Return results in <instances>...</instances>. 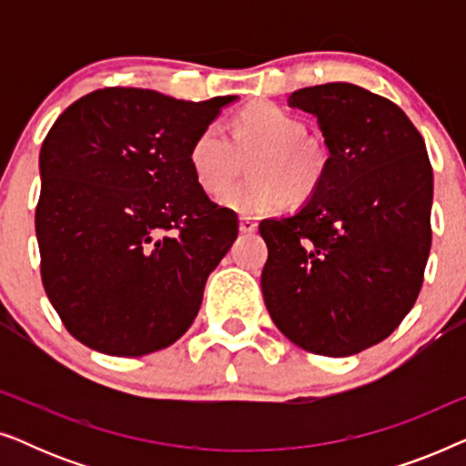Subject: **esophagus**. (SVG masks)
I'll return each instance as SVG.
<instances>
[{
    "label": "esophagus",
    "instance_id": "esophagus-1",
    "mask_svg": "<svg viewBox=\"0 0 466 466\" xmlns=\"http://www.w3.org/2000/svg\"><path fill=\"white\" fill-rule=\"evenodd\" d=\"M257 228H258V225L252 218H241L239 220V231L241 233H254Z\"/></svg>",
    "mask_w": 466,
    "mask_h": 466
}]
</instances>
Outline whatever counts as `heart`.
<instances>
[{"label":"heart","mask_w":466,"mask_h":466,"mask_svg":"<svg viewBox=\"0 0 466 466\" xmlns=\"http://www.w3.org/2000/svg\"><path fill=\"white\" fill-rule=\"evenodd\" d=\"M305 133L308 125L301 116L260 101L235 116L231 137L218 123L203 127L190 144V171L208 195H216L237 173L238 157L257 151L248 162L255 177L226 186L218 203L254 218L273 214L289 203L290 190L299 199L309 197L327 171V152Z\"/></svg>","instance_id":"b5f03b06"}]
</instances>
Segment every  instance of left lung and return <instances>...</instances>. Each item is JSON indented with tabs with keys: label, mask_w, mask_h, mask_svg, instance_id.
Segmentation results:
<instances>
[{
	"label": "left lung",
	"mask_w": 466,
	"mask_h": 466,
	"mask_svg": "<svg viewBox=\"0 0 466 466\" xmlns=\"http://www.w3.org/2000/svg\"><path fill=\"white\" fill-rule=\"evenodd\" d=\"M329 148L320 187L295 216L260 222V286L299 348L352 356L410 314L431 252L432 167L424 139L390 99L348 82L299 88Z\"/></svg>",
	"instance_id": "obj_1"
}]
</instances>
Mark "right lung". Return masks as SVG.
Instances as JSON below:
<instances>
[{
    "label": "right lung",
    "mask_w": 466,
    "mask_h": 466,
    "mask_svg": "<svg viewBox=\"0 0 466 466\" xmlns=\"http://www.w3.org/2000/svg\"><path fill=\"white\" fill-rule=\"evenodd\" d=\"M235 99L110 86L55 120L40 150L35 235L44 290L80 343L144 356L193 324L239 222L197 184L188 150Z\"/></svg>",
    "instance_id": "obj_1"
}]
</instances>
